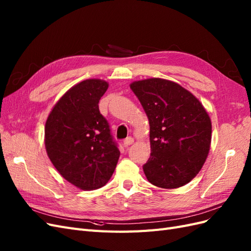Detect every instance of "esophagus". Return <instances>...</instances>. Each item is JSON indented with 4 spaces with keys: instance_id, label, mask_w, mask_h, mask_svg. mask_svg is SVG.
Segmentation results:
<instances>
[{
    "instance_id": "esophagus-1",
    "label": "esophagus",
    "mask_w": 251,
    "mask_h": 251,
    "mask_svg": "<svg viewBox=\"0 0 251 251\" xmlns=\"http://www.w3.org/2000/svg\"><path fill=\"white\" fill-rule=\"evenodd\" d=\"M133 142H134V139H133L132 137H127V138L125 139V141H124V146H125L126 148H127L128 146H131V144H133Z\"/></svg>"
}]
</instances>
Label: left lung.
<instances>
[{
	"label": "left lung",
	"mask_w": 251,
	"mask_h": 251,
	"mask_svg": "<svg viewBox=\"0 0 251 251\" xmlns=\"http://www.w3.org/2000/svg\"><path fill=\"white\" fill-rule=\"evenodd\" d=\"M130 88L149 118L151 156L143 165L147 179L168 189L187 184L209 153L208 113L193 93L169 79L136 80Z\"/></svg>",
	"instance_id": "8db88e82"
}]
</instances>
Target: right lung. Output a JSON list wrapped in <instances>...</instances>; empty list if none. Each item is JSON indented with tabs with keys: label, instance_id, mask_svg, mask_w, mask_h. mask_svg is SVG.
Instances as JSON below:
<instances>
[{
	"label": "right lung",
	"instance_id": "right-lung-1",
	"mask_svg": "<svg viewBox=\"0 0 251 251\" xmlns=\"http://www.w3.org/2000/svg\"><path fill=\"white\" fill-rule=\"evenodd\" d=\"M108 81L90 78L70 88L45 125V148L64 179L82 191L102 187L115 171L120 151L98 102Z\"/></svg>",
	"mask_w": 251,
	"mask_h": 251
}]
</instances>
